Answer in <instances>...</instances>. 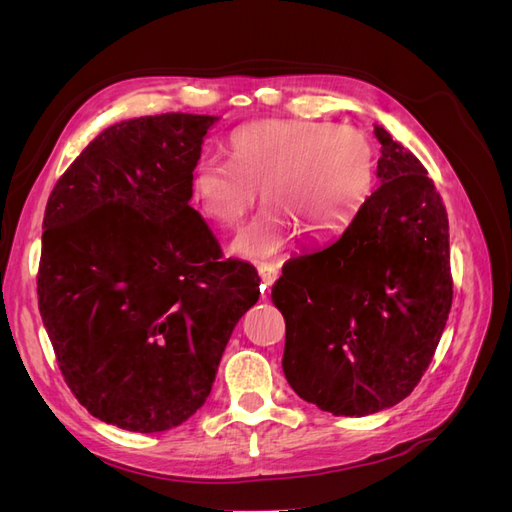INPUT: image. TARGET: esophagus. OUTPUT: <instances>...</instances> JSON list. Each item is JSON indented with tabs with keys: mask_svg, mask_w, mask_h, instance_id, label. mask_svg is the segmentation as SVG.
<instances>
[{
	"mask_svg": "<svg viewBox=\"0 0 512 512\" xmlns=\"http://www.w3.org/2000/svg\"><path fill=\"white\" fill-rule=\"evenodd\" d=\"M258 275H260V290H262V294H267L269 288L275 284L280 271H277L275 265H260Z\"/></svg>",
	"mask_w": 512,
	"mask_h": 512,
	"instance_id": "esophagus-1",
	"label": "esophagus"
}]
</instances>
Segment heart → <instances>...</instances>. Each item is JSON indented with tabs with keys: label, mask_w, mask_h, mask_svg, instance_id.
<instances>
[{
	"label": "heart",
	"mask_w": 512,
	"mask_h": 512,
	"mask_svg": "<svg viewBox=\"0 0 512 512\" xmlns=\"http://www.w3.org/2000/svg\"><path fill=\"white\" fill-rule=\"evenodd\" d=\"M228 160H203L192 175L196 211L220 232L237 230L256 207L267 209L230 245V252L271 262L297 228L329 239L361 211L374 185L369 138L348 126L309 119L247 123L228 138Z\"/></svg>",
	"instance_id": "obj_1"
}]
</instances>
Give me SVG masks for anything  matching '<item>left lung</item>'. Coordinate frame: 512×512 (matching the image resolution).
Listing matches in <instances>:
<instances>
[{"instance_id":"obj_1","label":"left lung","mask_w":512,"mask_h":512,"mask_svg":"<svg viewBox=\"0 0 512 512\" xmlns=\"http://www.w3.org/2000/svg\"><path fill=\"white\" fill-rule=\"evenodd\" d=\"M378 190L322 252L282 271L271 299L286 320L284 376L335 416L406 399L438 348L453 303L448 218L412 151L376 126Z\"/></svg>"}]
</instances>
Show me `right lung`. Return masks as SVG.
I'll return each mask as SVG.
<instances>
[{"label": "right lung", "instance_id": "right-lung-1", "mask_svg": "<svg viewBox=\"0 0 512 512\" xmlns=\"http://www.w3.org/2000/svg\"><path fill=\"white\" fill-rule=\"evenodd\" d=\"M220 117L115 123L49 196L38 307L61 374L104 423L153 433L205 404L239 318L258 301L250 262L222 260L190 207L207 130Z\"/></svg>", "mask_w": 512, "mask_h": 512}]
</instances>
